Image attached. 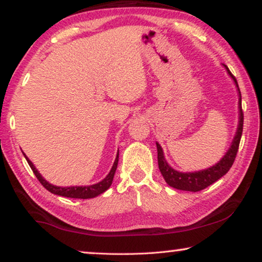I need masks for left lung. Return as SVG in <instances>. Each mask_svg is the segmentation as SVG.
Here are the masks:
<instances>
[{
  "label": "left lung",
  "mask_w": 262,
  "mask_h": 262,
  "mask_svg": "<svg viewBox=\"0 0 262 262\" xmlns=\"http://www.w3.org/2000/svg\"><path fill=\"white\" fill-rule=\"evenodd\" d=\"M227 69V68H226ZM230 76L233 78L236 87H238V81H236L235 77L231 73L230 70L227 69ZM239 89V87H238ZM240 93V92H239ZM239 110H240V118H239V124H238V130L234 136L233 142H232L231 148L228 149L226 155L218 162L217 164L213 165L206 170H202L198 172H178L176 170H173L171 167H169L167 161L164 160L163 151L159 143H156L157 147V161H159V168L162 173V176L164 177V180L167 183L178 190H184V191H201L203 189L207 188L211 184H213L214 182H217L219 178L223 177L225 173L231 169L232 164L235 160L236 152L239 149L240 139H242L243 134V127H244V113H243V107H242V94H239Z\"/></svg>",
  "instance_id": "left-lung-1"
}]
</instances>
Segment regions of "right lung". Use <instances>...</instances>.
<instances>
[{
  "label": "right lung",
  "mask_w": 262,
  "mask_h": 262,
  "mask_svg": "<svg viewBox=\"0 0 262 262\" xmlns=\"http://www.w3.org/2000/svg\"><path fill=\"white\" fill-rule=\"evenodd\" d=\"M24 156H26V155H24ZM26 159L28 161L29 165H30L31 170L34 171L35 176L37 177V180H38L40 182V184L43 185L48 191H50L51 193L58 194V196L69 197V198L87 199V198H93L95 196H98V194L105 192V191L110 188L112 182H113L115 170H116V168H118L119 152H118V156H116L115 162H114L113 167H112V169H111L110 173L106 176V178H103L101 182H99V183L93 184V185H89V186H69V188H61V186H56V185H52V184L48 183V182L40 176V173L37 171V169L35 168V165L32 164V162L29 160L27 156H26Z\"/></svg>",
  "instance_id": "add662e5"
}]
</instances>
